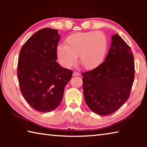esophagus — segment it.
Returning <instances> with one entry per match:
<instances>
[{
  "label": "esophagus",
  "instance_id": "34e87169",
  "mask_svg": "<svg viewBox=\"0 0 147 147\" xmlns=\"http://www.w3.org/2000/svg\"><path fill=\"white\" fill-rule=\"evenodd\" d=\"M80 74L76 71H74L73 74V76H80Z\"/></svg>",
  "mask_w": 147,
  "mask_h": 147
}]
</instances>
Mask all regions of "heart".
I'll return each instance as SVG.
<instances>
[{
    "label": "heart",
    "instance_id": "obj_1",
    "mask_svg": "<svg viewBox=\"0 0 147 147\" xmlns=\"http://www.w3.org/2000/svg\"><path fill=\"white\" fill-rule=\"evenodd\" d=\"M108 49V40L102 32H77L69 36L65 45H59L56 56L62 67L70 69L79 62L86 69H93L102 62Z\"/></svg>",
    "mask_w": 147,
    "mask_h": 147
}]
</instances>
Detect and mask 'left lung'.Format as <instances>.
Here are the masks:
<instances>
[{"label": "left lung", "mask_w": 147, "mask_h": 147, "mask_svg": "<svg viewBox=\"0 0 147 147\" xmlns=\"http://www.w3.org/2000/svg\"><path fill=\"white\" fill-rule=\"evenodd\" d=\"M103 63L82 73L84 96L91 110L108 115L123 105L130 96L135 69L133 53L117 34Z\"/></svg>", "instance_id": "obj_1"}]
</instances>
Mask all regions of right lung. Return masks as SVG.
I'll return each mask as SVG.
<instances>
[{
    "instance_id": "obj_1",
    "label": "right lung",
    "mask_w": 147,
    "mask_h": 147,
    "mask_svg": "<svg viewBox=\"0 0 147 147\" xmlns=\"http://www.w3.org/2000/svg\"><path fill=\"white\" fill-rule=\"evenodd\" d=\"M59 39L58 30H39L26 41L19 53L20 89L30 106L40 112H49L59 105L73 74L56 62Z\"/></svg>"
}]
</instances>
